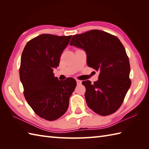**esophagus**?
<instances>
[{
	"instance_id": "34e87169",
	"label": "esophagus",
	"mask_w": 149,
	"mask_h": 149,
	"mask_svg": "<svg viewBox=\"0 0 149 149\" xmlns=\"http://www.w3.org/2000/svg\"><path fill=\"white\" fill-rule=\"evenodd\" d=\"M76 82H77V84L79 85V84H81V81H80V80H79V79H76Z\"/></svg>"
}]
</instances>
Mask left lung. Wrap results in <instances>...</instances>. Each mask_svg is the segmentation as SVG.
<instances>
[{
    "label": "left lung",
    "mask_w": 149,
    "mask_h": 149,
    "mask_svg": "<svg viewBox=\"0 0 149 149\" xmlns=\"http://www.w3.org/2000/svg\"><path fill=\"white\" fill-rule=\"evenodd\" d=\"M70 45L83 49L88 66L100 72L93 84L82 82L88 106L102 116L116 112L131 84L129 58L121 42L112 34L94 29L74 35Z\"/></svg>",
    "instance_id": "left-lung-1"
}]
</instances>
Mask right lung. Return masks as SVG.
Instances as JSON below:
<instances>
[{
	"instance_id": "add662e5",
	"label": "right lung",
	"mask_w": 149,
	"mask_h": 149,
	"mask_svg": "<svg viewBox=\"0 0 149 149\" xmlns=\"http://www.w3.org/2000/svg\"><path fill=\"white\" fill-rule=\"evenodd\" d=\"M71 38L41 34L29 41L22 54L20 79L25 98L37 115L49 121L65 113L77 85L74 79L59 81L53 73Z\"/></svg>"
}]
</instances>
